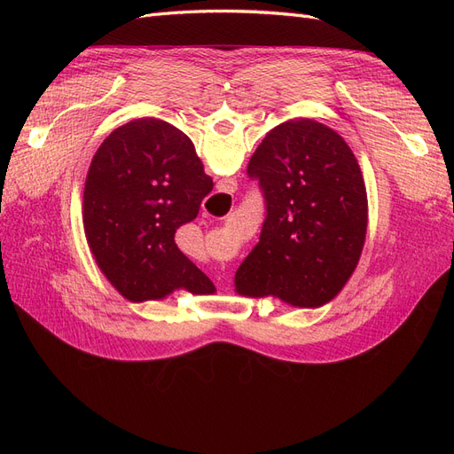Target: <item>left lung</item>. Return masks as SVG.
I'll return each mask as SVG.
<instances>
[{"label": "left lung", "mask_w": 454, "mask_h": 454, "mask_svg": "<svg viewBox=\"0 0 454 454\" xmlns=\"http://www.w3.org/2000/svg\"><path fill=\"white\" fill-rule=\"evenodd\" d=\"M265 200L259 242L235 274L240 295L294 307L332 301L358 265L367 193L347 142L312 119L274 127L248 162Z\"/></svg>", "instance_id": "1"}]
</instances>
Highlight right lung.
I'll return each instance as SVG.
<instances>
[{"label": "right lung", "instance_id": "right-lung-1", "mask_svg": "<svg viewBox=\"0 0 454 454\" xmlns=\"http://www.w3.org/2000/svg\"><path fill=\"white\" fill-rule=\"evenodd\" d=\"M212 187L193 142L170 122L136 119L102 142L87 174L83 223L96 263L122 297L162 299L177 287L214 294L174 240Z\"/></svg>", "mask_w": 454, "mask_h": 454}]
</instances>
